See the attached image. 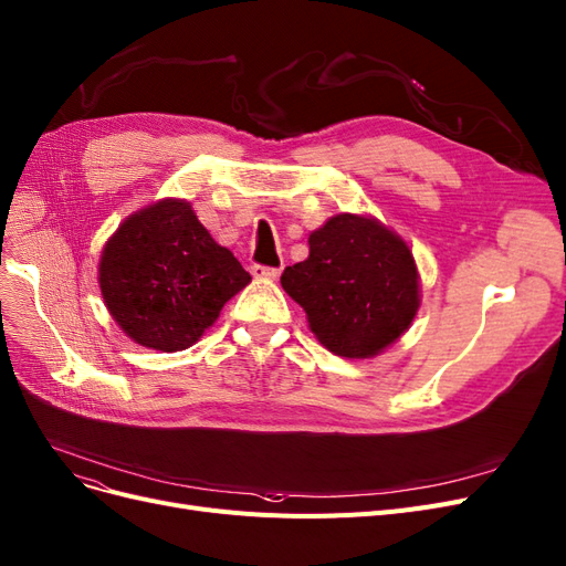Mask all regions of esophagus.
<instances>
[{
    "instance_id": "34e87169",
    "label": "esophagus",
    "mask_w": 566,
    "mask_h": 566,
    "mask_svg": "<svg viewBox=\"0 0 566 566\" xmlns=\"http://www.w3.org/2000/svg\"><path fill=\"white\" fill-rule=\"evenodd\" d=\"M252 276L255 279H279L281 276V266H264V264H252L250 266Z\"/></svg>"
}]
</instances>
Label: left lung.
I'll return each instance as SVG.
<instances>
[{"label": "left lung", "mask_w": 566, "mask_h": 566, "mask_svg": "<svg viewBox=\"0 0 566 566\" xmlns=\"http://www.w3.org/2000/svg\"><path fill=\"white\" fill-rule=\"evenodd\" d=\"M281 285L304 311L311 333L344 358H369L394 344L419 308L412 252L377 220L337 216L308 237V258Z\"/></svg>", "instance_id": "obj_1"}]
</instances>
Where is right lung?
Masks as SVG:
<instances>
[{
	"instance_id": "1",
	"label": "right lung",
	"mask_w": 566,
	"mask_h": 566,
	"mask_svg": "<svg viewBox=\"0 0 566 566\" xmlns=\"http://www.w3.org/2000/svg\"><path fill=\"white\" fill-rule=\"evenodd\" d=\"M248 283L231 250L212 241L187 201L175 199L130 216L101 260L109 314L133 342L157 350L191 346Z\"/></svg>"
}]
</instances>
